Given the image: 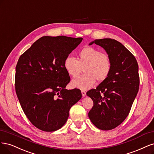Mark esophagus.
Returning <instances> with one entry per match:
<instances>
[{
    "label": "esophagus",
    "mask_w": 154,
    "mask_h": 154,
    "mask_svg": "<svg viewBox=\"0 0 154 154\" xmlns=\"http://www.w3.org/2000/svg\"><path fill=\"white\" fill-rule=\"evenodd\" d=\"M81 93H82V96L83 97L86 96V92L85 91L82 90V91H81Z\"/></svg>",
    "instance_id": "1"
}]
</instances>
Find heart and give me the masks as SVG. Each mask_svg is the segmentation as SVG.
I'll use <instances>...</instances> for the list:
<instances>
[{"instance_id": "b5f03b06", "label": "heart", "mask_w": 154, "mask_h": 154, "mask_svg": "<svg viewBox=\"0 0 154 154\" xmlns=\"http://www.w3.org/2000/svg\"><path fill=\"white\" fill-rule=\"evenodd\" d=\"M64 70L69 76L76 77L82 72L83 75L71 82L73 88L86 90L91 88L96 80L103 82L110 75L112 62L109 54L93 47L81 48L75 59L71 55L67 56L63 61Z\"/></svg>"}]
</instances>
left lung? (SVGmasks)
<instances>
[{"mask_svg":"<svg viewBox=\"0 0 154 154\" xmlns=\"http://www.w3.org/2000/svg\"><path fill=\"white\" fill-rule=\"evenodd\" d=\"M112 59L110 75L96 88L87 92L93 101L88 113L90 120L103 131L116 128L130 112L140 87L138 64L133 54L115 39H95Z\"/></svg>","mask_w":154,"mask_h":154,"instance_id":"1","label":"left lung"}]
</instances>
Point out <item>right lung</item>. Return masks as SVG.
<instances>
[{
  "mask_svg": "<svg viewBox=\"0 0 154 154\" xmlns=\"http://www.w3.org/2000/svg\"><path fill=\"white\" fill-rule=\"evenodd\" d=\"M82 40L43 36L18 59L14 81L17 97L29 120L43 131L61 128L72 106L82 97L79 89H65L70 77L63 66L64 58Z\"/></svg>",
  "mask_w": 154,
  "mask_h": 154,
  "instance_id": "right-lung-1",
  "label": "right lung"
}]
</instances>
